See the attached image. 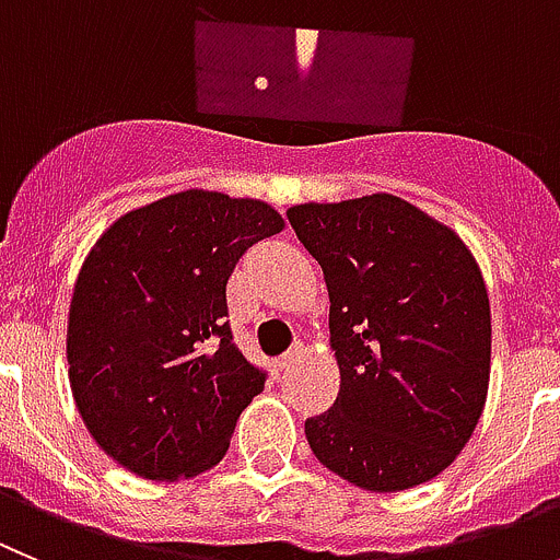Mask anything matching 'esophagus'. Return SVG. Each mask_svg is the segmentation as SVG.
<instances>
[{
  "instance_id": "34e87169",
  "label": "esophagus",
  "mask_w": 560,
  "mask_h": 560,
  "mask_svg": "<svg viewBox=\"0 0 560 560\" xmlns=\"http://www.w3.org/2000/svg\"><path fill=\"white\" fill-rule=\"evenodd\" d=\"M299 354H301L299 346H295V349H290V351H284V354H281L279 360H276V368H279V371H287V368H290L292 362L299 360Z\"/></svg>"
}]
</instances>
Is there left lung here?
I'll return each mask as SVG.
<instances>
[{"mask_svg":"<svg viewBox=\"0 0 560 560\" xmlns=\"http://www.w3.org/2000/svg\"><path fill=\"white\" fill-rule=\"evenodd\" d=\"M324 268L340 393L306 418L312 452L365 491L441 475L480 421L491 310L460 236L393 195L287 211Z\"/></svg>","mask_w":560,"mask_h":560,"instance_id":"obj_1","label":"left lung"}]
</instances>
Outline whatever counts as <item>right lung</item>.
I'll return each mask as SVG.
<instances>
[{
    "label": "right lung",
    "mask_w": 560,
    "mask_h": 560,
    "mask_svg": "<svg viewBox=\"0 0 560 560\" xmlns=\"http://www.w3.org/2000/svg\"><path fill=\"white\" fill-rule=\"evenodd\" d=\"M281 229L261 200L189 189L97 240L69 310V382L94 441L128 471L173 482L223 460L268 380L236 349L225 290L245 250Z\"/></svg>",
    "instance_id": "obj_1"
}]
</instances>
